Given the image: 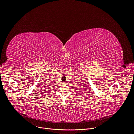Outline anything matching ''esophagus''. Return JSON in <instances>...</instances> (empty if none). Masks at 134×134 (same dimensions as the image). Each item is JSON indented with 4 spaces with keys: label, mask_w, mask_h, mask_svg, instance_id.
Returning <instances> with one entry per match:
<instances>
[{
    "label": "esophagus",
    "mask_w": 134,
    "mask_h": 134,
    "mask_svg": "<svg viewBox=\"0 0 134 134\" xmlns=\"http://www.w3.org/2000/svg\"><path fill=\"white\" fill-rule=\"evenodd\" d=\"M63 84H66V83H65V82H63Z\"/></svg>",
    "instance_id": "obj_1"
}]
</instances>
